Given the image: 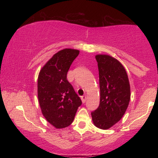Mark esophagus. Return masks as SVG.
Returning a JSON list of instances; mask_svg holds the SVG:
<instances>
[{
    "instance_id": "esophagus-1",
    "label": "esophagus",
    "mask_w": 158,
    "mask_h": 158,
    "mask_svg": "<svg viewBox=\"0 0 158 158\" xmlns=\"http://www.w3.org/2000/svg\"><path fill=\"white\" fill-rule=\"evenodd\" d=\"M81 101L83 103H85V100H86V95H84V96H81Z\"/></svg>"
}]
</instances>
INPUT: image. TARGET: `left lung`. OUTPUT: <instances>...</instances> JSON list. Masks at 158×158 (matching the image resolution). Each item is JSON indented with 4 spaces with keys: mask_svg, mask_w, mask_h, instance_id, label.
<instances>
[{
    "mask_svg": "<svg viewBox=\"0 0 158 158\" xmlns=\"http://www.w3.org/2000/svg\"><path fill=\"white\" fill-rule=\"evenodd\" d=\"M100 81V100L97 109L91 112L96 127L107 130L123 116L130 100V86L122 64L111 56H95Z\"/></svg>",
    "mask_w": 158,
    "mask_h": 158,
    "instance_id": "8db88e82",
    "label": "left lung"
}]
</instances>
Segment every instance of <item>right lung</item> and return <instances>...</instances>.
Listing matches in <instances>:
<instances>
[{
    "label": "right lung",
    "instance_id": "1",
    "mask_svg": "<svg viewBox=\"0 0 158 158\" xmlns=\"http://www.w3.org/2000/svg\"><path fill=\"white\" fill-rule=\"evenodd\" d=\"M79 50L64 49L55 53L41 69L37 79V97L42 113L56 128L73 122L81 100L67 79V73Z\"/></svg>",
    "mask_w": 158,
    "mask_h": 158
}]
</instances>
